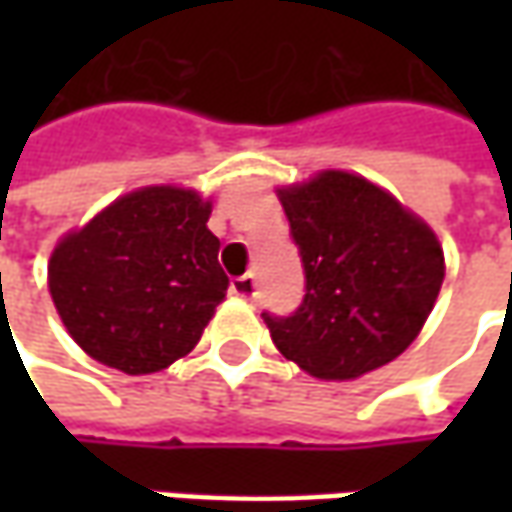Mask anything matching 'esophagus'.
Instances as JSON below:
<instances>
[{
    "mask_svg": "<svg viewBox=\"0 0 512 512\" xmlns=\"http://www.w3.org/2000/svg\"><path fill=\"white\" fill-rule=\"evenodd\" d=\"M230 293L239 296V299H253V296H256V279H253V273L236 276V279L230 282Z\"/></svg>",
    "mask_w": 512,
    "mask_h": 512,
    "instance_id": "esophagus-1",
    "label": "esophagus"
}]
</instances>
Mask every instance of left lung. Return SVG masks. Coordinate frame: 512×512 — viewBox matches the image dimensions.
I'll use <instances>...</instances> for the list:
<instances>
[{"label": "left lung", "instance_id": "obj_1", "mask_svg": "<svg viewBox=\"0 0 512 512\" xmlns=\"http://www.w3.org/2000/svg\"><path fill=\"white\" fill-rule=\"evenodd\" d=\"M305 299L262 313L279 353L316 379L344 382L393 362L419 336L444 282L436 233L387 190L344 170L282 187Z\"/></svg>", "mask_w": 512, "mask_h": 512}]
</instances>
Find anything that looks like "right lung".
I'll return each instance as SVG.
<instances>
[{"label": "right lung", "mask_w": 512, "mask_h": 512, "mask_svg": "<svg viewBox=\"0 0 512 512\" xmlns=\"http://www.w3.org/2000/svg\"><path fill=\"white\" fill-rule=\"evenodd\" d=\"M210 202L159 185L116 199L50 256L48 287L88 356L128 376L187 356L225 299Z\"/></svg>", "instance_id": "add662e5"}]
</instances>
